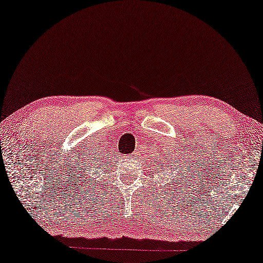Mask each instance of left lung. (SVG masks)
I'll use <instances>...</instances> for the list:
<instances>
[{
    "label": "left lung",
    "instance_id": "8db88e82",
    "mask_svg": "<svg viewBox=\"0 0 263 263\" xmlns=\"http://www.w3.org/2000/svg\"><path fill=\"white\" fill-rule=\"evenodd\" d=\"M161 165H162V162H161Z\"/></svg>",
    "mask_w": 263,
    "mask_h": 263
}]
</instances>
